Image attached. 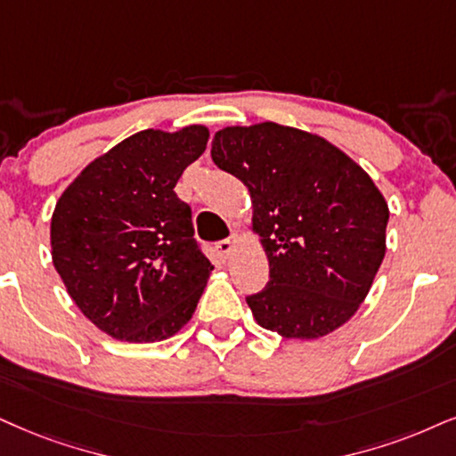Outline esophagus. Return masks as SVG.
Returning a JSON list of instances; mask_svg holds the SVG:
<instances>
[{
	"instance_id": "1",
	"label": "esophagus",
	"mask_w": 456,
	"mask_h": 456,
	"mask_svg": "<svg viewBox=\"0 0 456 456\" xmlns=\"http://www.w3.org/2000/svg\"><path fill=\"white\" fill-rule=\"evenodd\" d=\"M235 248H238V240H235V235H232V238H227V240H221L216 244L218 255H221L223 258H227L229 255H233Z\"/></svg>"
}]
</instances>
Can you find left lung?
Instances as JSON below:
<instances>
[{
    "label": "left lung",
    "instance_id": "1",
    "mask_svg": "<svg viewBox=\"0 0 456 456\" xmlns=\"http://www.w3.org/2000/svg\"><path fill=\"white\" fill-rule=\"evenodd\" d=\"M212 161L248 187L269 281L248 307L286 338H318L355 314L385 256L387 201L326 138L273 122L212 138Z\"/></svg>",
    "mask_w": 456,
    "mask_h": 456
}]
</instances>
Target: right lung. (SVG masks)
Segmentation results:
<instances>
[{
    "instance_id": "add662e5",
    "label": "right lung",
    "mask_w": 456,
    "mask_h": 456,
    "mask_svg": "<svg viewBox=\"0 0 456 456\" xmlns=\"http://www.w3.org/2000/svg\"><path fill=\"white\" fill-rule=\"evenodd\" d=\"M208 128L142 130L86 166L56 201L52 261L79 311L109 337L164 341L191 320L215 269L175 191Z\"/></svg>"
}]
</instances>
